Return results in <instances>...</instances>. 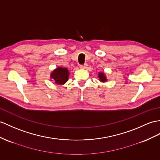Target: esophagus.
<instances>
[{
    "label": "esophagus",
    "instance_id": "1",
    "mask_svg": "<svg viewBox=\"0 0 160 160\" xmlns=\"http://www.w3.org/2000/svg\"><path fill=\"white\" fill-rule=\"evenodd\" d=\"M88 67V64L87 63H85L84 64H81L80 65V68H86Z\"/></svg>",
    "mask_w": 160,
    "mask_h": 160
}]
</instances>
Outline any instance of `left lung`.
<instances>
[{"label": "left lung", "instance_id": "left-lung-1", "mask_svg": "<svg viewBox=\"0 0 160 160\" xmlns=\"http://www.w3.org/2000/svg\"><path fill=\"white\" fill-rule=\"evenodd\" d=\"M98 77H99V79H100V81H102V82H104V81H107L106 77H105V75H104L103 72H100L99 75H98Z\"/></svg>", "mask_w": 160, "mask_h": 160}]
</instances>
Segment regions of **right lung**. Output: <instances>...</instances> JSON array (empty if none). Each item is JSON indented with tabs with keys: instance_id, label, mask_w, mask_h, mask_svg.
<instances>
[{
	"instance_id": "add662e5",
	"label": "right lung",
	"mask_w": 160,
	"mask_h": 160,
	"mask_svg": "<svg viewBox=\"0 0 160 160\" xmlns=\"http://www.w3.org/2000/svg\"><path fill=\"white\" fill-rule=\"evenodd\" d=\"M69 76V72L67 68L59 67L53 71L51 75V77L53 81H55L56 84L62 85L68 81Z\"/></svg>"
}]
</instances>
